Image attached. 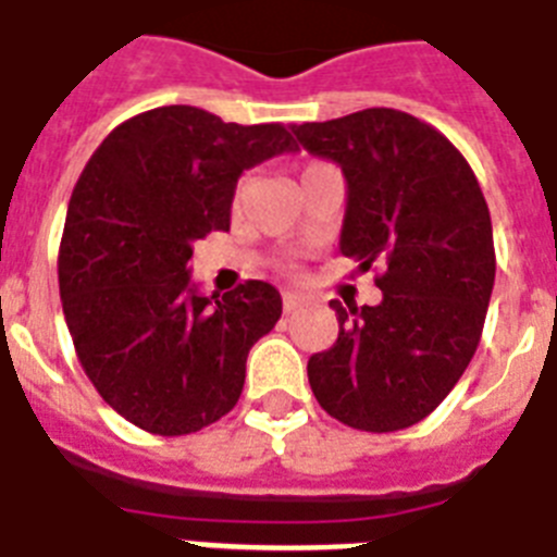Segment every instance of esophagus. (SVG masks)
Returning a JSON list of instances; mask_svg holds the SVG:
<instances>
[{
	"instance_id": "34e87169",
	"label": "esophagus",
	"mask_w": 557,
	"mask_h": 557,
	"mask_svg": "<svg viewBox=\"0 0 557 557\" xmlns=\"http://www.w3.org/2000/svg\"><path fill=\"white\" fill-rule=\"evenodd\" d=\"M300 302H302V294L283 292V309H286V311H294L297 306H300Z\"/></svg>"
}]
</instances>
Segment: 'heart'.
<instances>
[{
    "label": "heart",
    "mask_w": 557,
    "mask_h": 557,
    "mask_svg": "<svg viewBox=\"0 0 557 557\" xmlns=\"http://www.w3.org/2000/svg\"><path fill=\"white\" fill-rule=\"evenodd\" d=\"M309 169H314V165H309ZM309 169H306V171H309Z\"/></svg>",
    "instance_id": "obj_1"
}]
</instances>
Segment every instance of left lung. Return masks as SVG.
<instances>
[{"mask_svg": "<svg viewBox=\"0 0 557 557\" xmlns=\"http://www.w3.org/2000/svg\"><path fill=\"white\" fill-rule=\"evenodd\" d=\"M349 185L341 251L383 265L377 306H341V334L309 357V383L332 418L397 432L441 406L467 372L495 286L490 208L463 153L418 116L366 108L294 125Z\"/></svg>", "mask_w": 557, "mask_h": 557, "instance_id": "obj_1", "label": "left lung"}]
</instances>
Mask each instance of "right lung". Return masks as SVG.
<instances>
[{"label":"right lung","mask_w":557,"mask_h":557,"mask_svg":"<svg viewBox=\"0 0 557 557\" xmlns=\"http://www.w3.org/2000/svg\"><path fill=\"white\" fill-rule=\"evenodd\" d=\"M297 151L286 125L162 106L116 125L85 165L59 243V297L88 381L151 435L200 432L237 406L246 357L283 314L248 280L202 297L194 243L225 232L239 174Z\"/></svg>","instance_id":"add662e5"}]
</instances>
